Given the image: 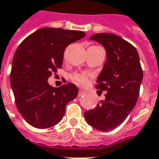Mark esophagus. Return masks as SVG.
Here are the masks:
<instances>
[{
	"instance_id": "34e87169",
	"label": "esophagus",
	"mask_w": 159,
	"mask_h": 159,
	"mask_svg": "<svg viewBox=\"0 0 159 159\" xmlns=\"http://www.w3.org/2000/svg\"><path fill=\"white\" fill-rule=\"evenodd\" d=\"M84 94H86V92L81 90V91H79V93H78V97H81V96H83V95Z\"/></svg>"
}]
</instances>
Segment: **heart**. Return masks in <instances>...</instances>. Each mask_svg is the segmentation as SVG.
Masks as SVG:
<instances>
[{
	"mask_svg": "<svg viewBox=\"0 0 159 159\" xmlns=\"http://www.w3.org/2000/svg\"><path fill=\"white\" fill-rule=\"evenodd\" d=\"M93 77V74L89 73V72H75L70 75V80L76 85L83 87V88L90 84Z\"/></svg>",
	"mask_w": 159,
	"mask_h": 159,
	"instance_id": "heart-1",
	"label": "heart"
}]
</instances>
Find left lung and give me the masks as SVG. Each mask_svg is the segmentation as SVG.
<instances>
[{
  "label": "left lung",
  "instance_id": "1",
  "mask_svg": "<svg viewBox=\"0 0 159 159\" xmlns=\"http://www.w3.org/2000/svg\"><path fill=\"white\" fill-rule=\"evenodd\" d=\"M91 40L101 43L106 50L107 60L98 77L96 89L106 92L105 100L84 117L91 126L107 131L122 124L138 99L143 77L139 56L135 47L113 34H96Z\"/></svg>",
  "mask_w": 159,
  "mask_h": 159
}]
</instances>
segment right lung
I'll use <instances>...</instances> for the list:
<instances>
[{"label":"right lung","instance_id":"obj_1","mask_svg":"<svg viewBox=\"0 0 159 159\" xmlns=\"http://www.w3.org/2000/svg\"><path fill=\"white\" fill-rule=\"evenodd\" d=\"M85 36L83 31L43 28L17 47L12 59L11 87L18 111L32 126L44 129L57 124L66 104L78 94L73 83L54 88L47 80L61 68L66 48Z\"/></svg>","mask_w":159,"mask_h":159}]
</instances>
